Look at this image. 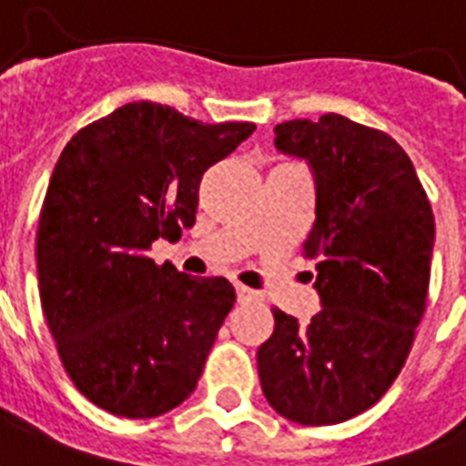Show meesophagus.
Returning <instances> with one entry per match:
<instances>
[{"instance_id":"esophagus-1","label":"esophagus","mask_w":466,"mask_h":466,"mask_svg":"<svg viewBox=\"0 0 466 466\" xmlns=\"http://www.w3.org/2000/svg\"><path fill=\"white\" fill-rule=\"evenodd\" d=\"M237 299H239V302H258V299H261V292L251 290L247 285H237Z\"/></svg>"}]
</instances>
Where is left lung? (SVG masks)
Instances as JSON below:
<instances>
[{
  "mask_svg": "<svg viewBox=\"0 0 466 466\" xmlns=\"http://www.w3.org/2000/svg\"><path fill=\"white\" fill-rule=\"evenodd\" d=\"M276 147L314 174L305 256L321 309L309 324L273 309L258 380L288 420L333 426L377 404L404 368L426 311L433 210L397 140L346 116L280 123Z\"/></svg>",
  "mask_w": 466,
  "mask_h": 466,
  "instance_id": "obj_1",
  "label": "left lung"
}]
</instances>
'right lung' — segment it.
<instances>
[{"label": "right lung", "mask_w": 466, "mask_h": 466, "mask_svg": "<svg viewBox=\"0 0 466 466\" xmlns=\"http://www.w3.org/2000/svg\"><path fill=\"white\" fill-rule=\"evenodd\" d=\"M254 130L137 101L62 149L38 219L40 305L69 380L98 409L155 419L196 390L237 295L147 251L196 225L203 174Z\"/></svg>", "instance_id": "obj_1"}]
</instances>
